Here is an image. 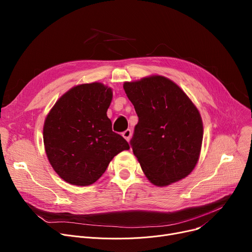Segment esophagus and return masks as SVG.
<instances>
[{
    "label": "esophagus",
    "instance_id": "34e87169",
    "mask_svg": "<svg viewBox=\"0 0 252 252\" xmlns=\"http://www.w3.org/2000/svg\"><path fill=\"white\" fill-rule=\"evenodd\" d=\"M123 137L128 142L130 140V137H131V130L130 129H126V131H124Z\"/></svg>",
    "mask_w": 252,
    "mask_h": 252
}]
</instances>
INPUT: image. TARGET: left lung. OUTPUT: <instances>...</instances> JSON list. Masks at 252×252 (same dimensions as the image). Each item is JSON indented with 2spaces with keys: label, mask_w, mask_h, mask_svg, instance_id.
<instances>
[{
  "label": "left lung",
  "mask_w": 252,
  "mask_h": 252,
  "mask_svg": "<svg viewBox=\"0 0 252 252\" xmlns=\"http://www.w3.org/2000/svg\"><path fill=\"white\" fill-rule=\"evenodd\" d=\"M124 90L139 117L130 144L149 182L165 187L189 176L199 160L203 139L196 105L162 75L126 82Z\"/></svg>",
  "instance_id": "left-lung-1"
}]
</instances>
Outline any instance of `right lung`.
I'll return each instance as SVG.
<instances>
[{"label":"right lung","mask_w":252,"mask_h":252,"mask_svg":"<svg viewBox=\"0 0 252 252\" xmlns=\"http://www.w3.org/2000/svg\"><path fill=\"white\" fill-rule=\"evenodd\" d=\"M113 92L102 83L72 87L46 116L43 138L48 160L56 174L74 186H89L105 173L128 143L112 131L107 110Z\"/></svg>","instance_id":"1"}]
</instances>
